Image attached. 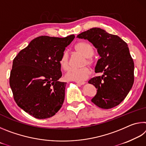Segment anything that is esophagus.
I'll use <instances>...</instances> for the list:
<instances>
[{
	"mask_svg": "<svg viewBox=\"0 0 146 146\" xmlns=\"http://www.w3.org/2000/svg\"><path fill=\"white\" fill-rule=\"evenodd\" d=\"M76 84H79V85H84V84H85L86 82H76Z\"/></svg>",
	"mask_w": 146,
	"mask_h": 146,
	"instance_id": "obj_1",
	"label": "esophagus"
}]
</instances>
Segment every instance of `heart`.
Wrapping results in <instances>:
<instances>
[{
	"label": "heart",
	"instance_id": "heart-1",
	"mask_svg": "<svg viewBox=\"0 0 146 146\" xmlns=\"http://www.w3.org/2000/svg\"><path fill=\"white\" fill-rule=\"evenodd\" d=\"M74 50L76 53L82 55L85 57L84 65H87L93 67L95 65V61L91 58L94 53L93 47L90 43L86 41H80L76 43L74 46ZM60 67L64 71H66L69 68V56L66 52H63L58 60ZM91 70L88 67L76 70L71 69L66 74L65 79L69 81H75V82H82L86 80L91 75Z\"/></svg>",
	"mask_w": 146,
	"mask_h": 146
}]
</instances>
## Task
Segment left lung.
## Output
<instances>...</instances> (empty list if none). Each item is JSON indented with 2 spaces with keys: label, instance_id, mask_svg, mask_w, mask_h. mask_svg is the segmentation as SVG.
<instances>
[{
  "label": "left lung",
  "instance_id": "left-lung-1",
  "mask_svg": "<svg viewBox=\"0 0 146 146\" xmlns=\"http://www.w3.org/2000/svg\"><path fill=\"white\" fill-rule=\"evenodd\" d=\"M77 37L92 43L100 56L95 72L102 73V75L93 77L88 82L97 89L91 102L102 109L120 104L134 82V62L127 43L118 36L98 28L82 32Z\"/></svg>",
  "mask_w": 146,
  "mask_h": 146
}]
</instances>
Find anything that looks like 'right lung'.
I'll return each instance as SVG.
<instances>
[{"label": "right lung", "instance_id": "obj_1", "mask_svg": "<svg viewBox=\"0 0 146 146\" xmlns=\"http://www.w3.org/2000/svg\"><path fill=\"white\" fill-rule=\"evenodd\" d=\"M74 38L38 36L14 58L9 77L14 100L35 118L53 117L63 104L67 83L58 81V60Z\"/></svg>", "mask_w": 146, "mask_h": 146}]
</instances>
